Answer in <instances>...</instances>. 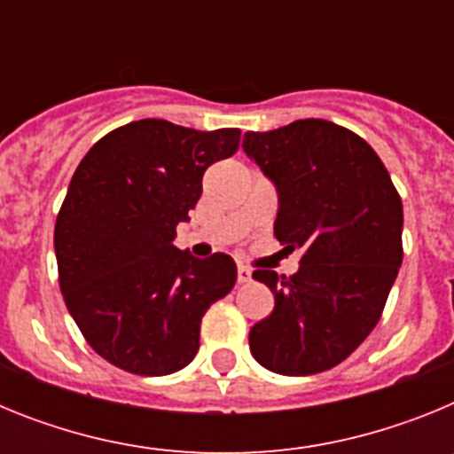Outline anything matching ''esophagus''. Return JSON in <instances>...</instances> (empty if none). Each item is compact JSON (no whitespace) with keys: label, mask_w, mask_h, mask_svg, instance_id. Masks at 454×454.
Wrapping results in <instances>:
<instances>
[{"label":"esophagus","mask_w":454,"mask_h":454,"mask_svg":"<svg viewBox=\"0 0 454 454\" xmlns=\"http://www.w3.org/2000/svg\"><path fill=\"white\" fill-rule=\"evenodd\" d=\"M236 279H239V284L250 282V279H252V270H250V268L239 266V270H236Z\"/></svg>","instance_id":"34e87169"}]
</instances>
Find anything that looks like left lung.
I'll list each match as a JSON object with an SVG mask.
<instances>
[{"label":"left lung","mask_w":454,"mask_h":454,"mask_svg":"<svg viewBox=\"0 0 454 454\" xmlns=\"http://www.w3.org/2000/svg\"><path fill=\"white\" fill-rule=\"evenodd\" d=\"M243 150L277 188V240L302 252L295 275L252 272L275 295L252 356L282 375L330 371L371 334L398 277L400 195L366 140L327 120L247 131Z\"/></svg>","instance_id":"left-lung-1"}]
</instances>
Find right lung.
Wrapping results in <instances>:
<instances>
[{
    "label": "right lung",
    "mask_w": 454,
    "mask_h": 454,
    "mask_svg": "<svg viewBox=\"0 0 454 454\" xmlns=\"http://www.w3.org/2000/svg\"><path fill=\"white\" fill-rule=\"evenodd\" d=\"M239 129L198 131L168 120L118 127L72 175L54 227L59 284L88 346L134 375L182 371L200 323L234 288L236 263L172 246L211 163L239 150Z\"/></svg>",
    "instance_id": "right-lung-1"
}]
</instances>
